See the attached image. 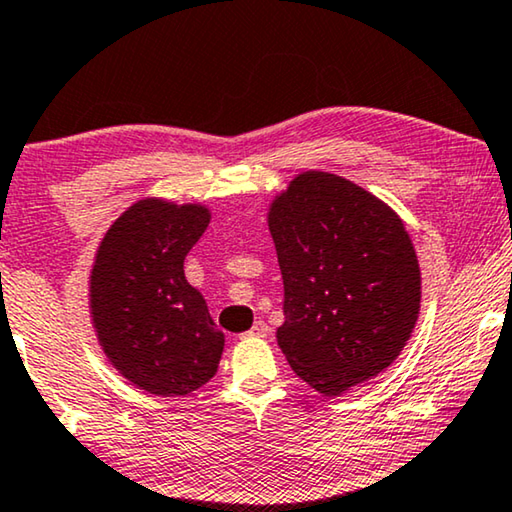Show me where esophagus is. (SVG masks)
I'll return each mask as SVG.
<instances>
[{
    "instance_id": "obj_1",
    "label": "esophagus",
    "mask_w": 512,
    "mask_h": 512,
    "mask_svg": "<svg viewBox=\"0 0 512 512\" xmlns=\"http://www.w3.org/2000/svg\"><path fill=\"white\" fill-rule=\"evenodd\" d=\"M266 336H269V325H266V322H262V320L255 322L253 329L243 334V338H266Z\"/></svg>"
}]
</instances>
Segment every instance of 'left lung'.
Returning <instances> with one entry per match:
<instances>
[{
    "label": "left lung",
    "mask_w": 512,
    "mask_h": 512,
    "mask_svg": "<svg viewBox=\"0 0 512 512\" xmlns=\"http://www.w3.org/2000/svg\"><path fill=\"white\" fill-rule=\"evenodd\" d=\"M283 273L276 338L292 371L338 397L401 355L420 315L422 276L392 206L331 171H301L271 199Z\"/></svg>",
    "instance_id": "1"
}]
</instances>
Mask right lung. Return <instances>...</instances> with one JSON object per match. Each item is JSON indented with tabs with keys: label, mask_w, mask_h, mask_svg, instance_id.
<instances>
[{
	"label": "right lung",
	"mask_w": 512,
	"mask_h": 512,
	"mask_svg": "<svg viewBox=\"0 0 512 512\" xmlns=\"http://www.w3.org/2000/svg\"><path fill=\"white\" fill-rule=\"evenodd\" d=\"M208 222L206 204L143 197L106 229L92 262L88 308L97 341L122 378L157 397L206 385L225 350V334L183 269Z\"/></svg>",
	"instance_id": "right-lung-1"
}]
</instances>
